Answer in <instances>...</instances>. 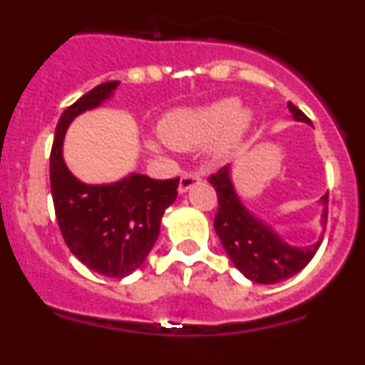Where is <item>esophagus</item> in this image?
I'll return each mask as SVG.
<instances>
[{
  "mask_svg": "<svg viewBox=\"0 0 365 365\" xmlns=\"http://www.w3.org/2000/svg\"><path fill=\"white\" fill-rule=\"evenodd\" d=\"M202 180L201 173L199 172H193V170H190V172H185L182 175H180V182H179V192H188L190 188H193L195 185H199Z\"/></svg>",
  "mask_w": 365,
  "mask_h": 365,
  "instance_id": "esophagus-1",
  "label": "esophagus"
}]
</instances>
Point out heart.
<instances>
[{
	"label": "heart",
	"instance_id": "b5f03b06",
	"mask_svg": "<svg viewBox=\"0 0 365 365\" xmlns=\"http://www.w3.org/2000/svg\"><path fill=\"white\" fill-rule=\"evenodd\" d=\"M248 118L241 113V104L234 98L219 100L201 109H185L168 115L159 125L160 137L177 150L205 146L221 137L227 146L245 130Z\"/></svg>",
	"mask_w": 365,
	"mask_h": 365
}]
</instances>
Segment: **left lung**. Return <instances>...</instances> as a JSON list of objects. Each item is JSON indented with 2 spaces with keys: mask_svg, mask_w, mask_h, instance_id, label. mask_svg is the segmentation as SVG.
Masks as SVG:
<instances>
[{
  "mask_svg": "<svg viewBox=\"0 0 365 365\" xmlns=\"http://www.w3.org/2000/svg\"><path fill=\"white\" fill-rule=\"evenodd\" d=\"M289 111L296 120L309 122V117L302 109L289 102ZM208 182L217 192V214L214 219L215 234L221 240L222 248L227 250L237 270L243 272L248 279L263 285L278 283L289 279L307 267L320 248L322 241L307 248H296L287 245L278 234H274L265 222L254 217L241 205L237 193L234 192L228 166L208 177ZM329 193L322 197L325 205L324 221H327Z\"/></svg>",
  "mask_w": 365,
  "mask_h": 365,
  "instance_id": "8db88e82",
  "label": "left lung"
}]
</instances>
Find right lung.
Here are the masks:
<instances>
[{
    "instance_id": "obj_1",
    "label": "right lung",
    "mask_w": 365,
    "mask_h": 365,
    "mask_svg": "<svg viewBox=\"0 0 365 365\" xmlns=\"http://www.w3.org/2000/svg\"><path fill=\"white\" fill-rule=\"evenodd\" d=\"M118 82H106L71 104L58 120L51 150V192L60 232L87 269L125 278L143 265L159 237L164 210L177 199L179 177L155 180L131 173L115 185H86L62 159L73 118L109 98Z\"/></svg>"
}]
</instances>
